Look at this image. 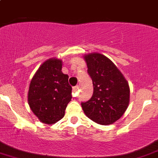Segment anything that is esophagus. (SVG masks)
Returning <instances> with one entry per match:
<instances>
[{
	"label": "esophagus",
	"mask_w": 158,
	"mask_h": 158,
	"mask_svg": "<svg viewBox=\"0 0 158 158\" xmlns=\"http://www.w3.org/2000/svg\"><path fill=\"white\" fill-rule=\"evenodd\" d=\"M78 90H79V86H78V85H77V86H74L73 88V95H74V96H77V95Z\"/></svg>",
	"instance_id": "obj_1"
}]
</instances>
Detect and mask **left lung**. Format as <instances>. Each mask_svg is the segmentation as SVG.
<instances>
[{
  "label": "left lung",
  "mask_w": 158,
  "mask_h": 158,
  "mask_svg": "<svg viewBox=\"0 0 158 158\" xmlns=\"http://www.w3.org/2000/svg\"><path fill=\"white\" fill-rule=\"evenodd\" d=\"M88 73L93 84V95L81 102L86 116L97 124H110L124 114L129 103V86L112 62L99 53L85 56Z\"/></svg>",
  "instance_id": "obj_1"
}]
</instances>
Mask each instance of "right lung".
<instances>
[{
    "mask_svg": "<svg viewBox=\"0 0 158 158\" xmlns=\"http://www.w3.org/2000/svg\"><path fill=\"white\" fill-rule=\"evenodd\" d=\"M69 76L62 72V60L50 59L39 67L32 78L28 92L31 110L41 122L54 124L63 118L71 100Z\"/></svg>",
    "mask_w": 158,
    "mask_h": 158,
    "instance_id": "add662e5",
    "label": "right lung"
}]
</instances>
